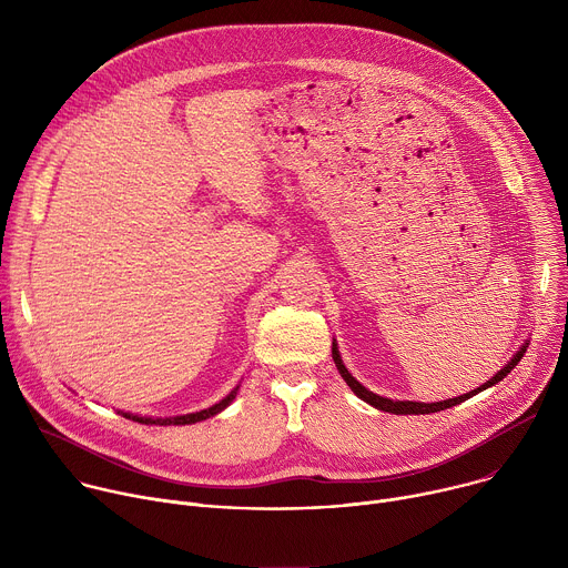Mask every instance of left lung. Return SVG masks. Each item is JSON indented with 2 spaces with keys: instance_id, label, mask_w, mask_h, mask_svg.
I'll return each mask as SVG.
<instances>
[{
  "instance_id": "left-lung-1",
  "label": "left lung",
  "mask_w": 568,
  "mask_h": 568,
  "mask_svg": "<svg viewBox=\"0 0 568 568\" xmlns=\"http://www.w3.org/2000/svg\"><path fill=\"white\" fill-rule=\"evenodd\" d=\"M526 348H528V339L524 342V346L513 355V359L501 368V371H497V375L495 377H490L488 382L485 384H480L478 388H474V390H469V393H463V395H458V397H449V399H443V402H412V399H388V397H382V395H377V393H373V390H368L364 384H359L351 373H348V368L344 366V362H342V355H339V346H337V342L333 339V359H335V364H337V371H339V375L344 377V382L351 386V390L359 397V399H364L366 404H371V407H375L377 412H386V414H395V416H423V414H436V412H443V409H449V407H456V404H460V402H465V399H469L471 395H476V393H480V390H485V388H490V386H495L497 382H501L519 362H521V357H524V353H526Z\"/></svg>"
}]
</instances>
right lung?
<instances>
[{
    "mask_svg": "<svg viewBox=\"0 0 568 568\" xmlns=\"http://www.w3.org/2000/svg\"><path fill=\"white\" fill-rule=\"evenodd\" d=\"M237 388H240V384L226 395V397H222L220 402H215L213 407H209V409H202V412H195V414H186V416H173V418H152V416H136V414H130V412H119L123 418H130V420H134V423H141V425H195V423H202V420H206V418H213V416H217L220 412H224L229 404L235 399V395H237Z\"/></svg>",
    "mask_w": 568,
    "mask_h": 568,
    "instance_id": "right-lung-1",
    "label": "right lung"
}]
</instances>
